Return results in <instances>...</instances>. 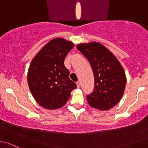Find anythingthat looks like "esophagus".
Returning a JSON list of instances; mask_svg holds the SVG:
<instances>
[{
	"instance_id": "34e87169",
	"label": "esophagus",
	"mask_w": 148,
	"mask_h": 148,
	"mask_svg": "<svg viewBox=\"0 0 148 148\" xmlns=\"http://www.w3.org/2000/svg\"><path fill=\"white\" fill-rule=\"evenodd\" d=\"M76 84H77V88H80V82H79V81H77V83H76Z\"/></svg>"
}]
</instances>
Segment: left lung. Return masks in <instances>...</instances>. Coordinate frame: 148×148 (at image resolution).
<instances>
[{"label":"left lung","mask_w":148,"mask_h":148,"mask_svg":"<svg viewBox=\"0 0 148 148\" xmlns=\"http://www.w3.org/2000/svg\"><path fill=\"white\" fill-rule=\"evenodd\" d=\"M76 47L88 59L93 72L94 90L86 95L89 105L100 110L114 107L121 99L126 85L125 73L121 64L99 42L82 43Z\"/></svg>","instance_id":"left-lung-1"}]
</instances>
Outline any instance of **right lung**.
<instances>
[{
	"label": "right lung",
	"instance_id": "obj_1",
	"mask_svg": "<svg viewBox=\"0 0 148 148\" xmlns=\"http://www.w3.org/2000/svg\"><path fill=\"white\" fill-rule=\"evenodd\" d=\"M74 44L56 38L46 44L30 63L28 72L29 88L35 100L48 110L63 107L77 85L69 78L64 60Z\"/></svg>",
	"mask_w": 148,
	"mask_h": 148
}]
</instances>
